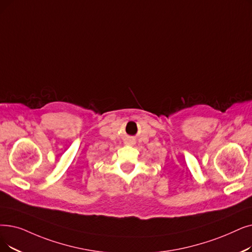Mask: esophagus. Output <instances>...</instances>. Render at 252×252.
Returning a JSON list of instances; mask_svg holds the SVG:
<instances>
[{
	"label": "esophagus",
	"mask_w": 252,
	"mask_h": 252,
	"mask_svg": "<svg viewBox=\"0 0 252 252\" xmlns=\"http://www.w3.org/2000/svg\"><path fill=\"white\" fill-rule=\"evenodd\" d=\"M126 143L128 144V145H134L135 144V140L134 139H127Z\"/></svg>",
	"instance_id": "obj_1"
}]
</instances>
